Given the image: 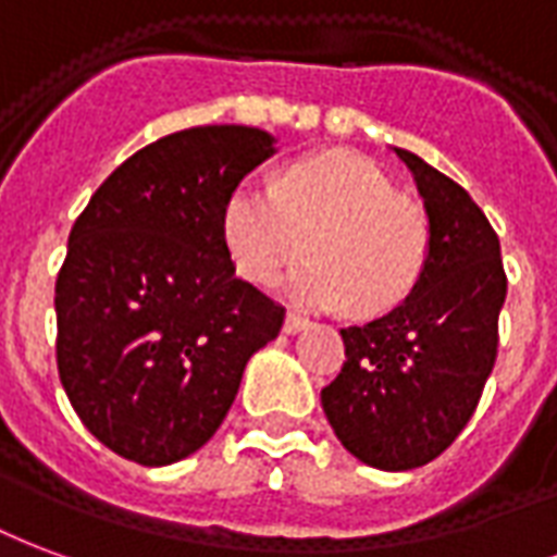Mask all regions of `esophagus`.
Listing matches in <instances>:
<instances>
[{
	"label": "esophagus",
	"instance_id": "1",
	"mask_svg": "<svg viewBox=\"0 0 557 557\" xmlns=\"http://www.w3.org/2000/svg\"><path fill=\"white\" fill-rule=\"evenodd\" d=\"M311 326L306 318H299V314H287L284 318V335H299V332H306Z\"/></svg>",
	"mask_w": 557,
	"mask_h": 557
}]
</instances>
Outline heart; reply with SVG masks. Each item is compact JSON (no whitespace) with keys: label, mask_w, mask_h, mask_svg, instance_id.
<instances>
[{"label":"heart","mask_w":557,"mask_h":557,"mask_svg":"<svg viewBox=\"0 0 557 557\" xmlns=\"http://www.w3.org/2000/svg\"><path fill=\"white\" fill-rule=\"evenodd\" d=\"M222 237L255 284L278 282L308 243L311 261L290 278V296L308 308L350 302L362 318L400 306L430 258L428 213L352 153L294 162L278 189L239 184L225 205Z\"/></svg>","instance_id":"heart-1"}]
</instances>
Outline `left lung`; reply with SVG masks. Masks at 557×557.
Here are the masks:
<instances>
[{"instance_id":"left-lung-1","label":"left lung","mask_w":557,"mask_h":557,"mask_svg":"<svg viewBox=\"0 0 557 557\" xmlns=\"http://www.w3.org/2000/svg\"><path fill=\"white\" fill-rule=\"evenodd\" d=\"M395 153L424 198L428 267L388 314L341 329L347 362L320 404L356 460L409 472L469 424L493 373L507 278L498 237L472 195L416 153Z\"/></svg>"}]
</instances>
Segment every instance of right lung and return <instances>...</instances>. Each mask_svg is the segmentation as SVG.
<instances>
[{
    "label": "right lung",
    "mask_w": 557,
    "mask_h": 557,
    "mask_svg": "<svg viewBox=\"0 0 557 557\" xmlns=\"http://www.w3.org/2000/svg\"><path fill=\"white\" fill-rule=\"evenodd\" d=\"M275 153L267 129L213 124L136 150L91 195L55 282L71 407L124 460L169 466L228 416L284 308L234 275L222 216Z\"/></svg>",
    "instance_id": "1"
}]
</instances>
